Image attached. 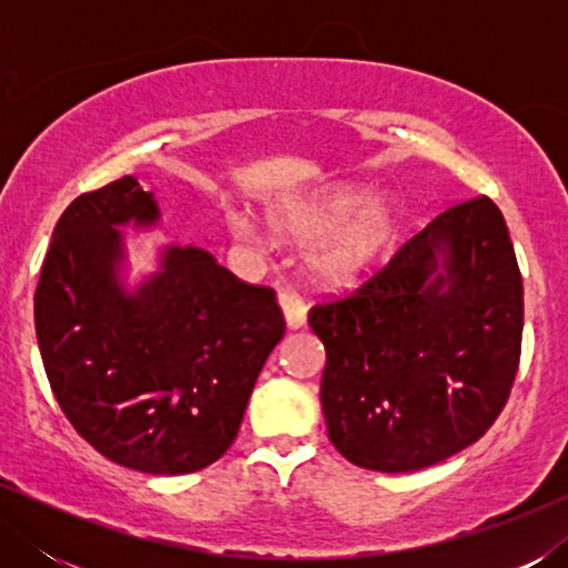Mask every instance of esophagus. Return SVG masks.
Instances as JSON below:
<instances>
[{
	"label": "esophagus",
	"mask_w": 568,
	"mask_h": 568,
	"mask_svg": "<svg viewBox=\"0 0 568 568\" xmlns=\"http://www.w3.org/2000/svg\"><path fill=\"white\" fill-rule=\"evenodd\" d=\"M278 305H282V313L286 317V325H290L292 331H297V328H302V325H305V321H307V305H305V300H302L297 292L284 290L282 294H278Z\"/></svg>",
	"instance_id": "obj_1"
}]
</instances>
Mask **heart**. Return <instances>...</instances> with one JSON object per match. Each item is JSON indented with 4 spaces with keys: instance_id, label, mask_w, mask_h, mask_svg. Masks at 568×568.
<instances>
[{
    "instance_id": "obj_1",
    "label": "heart",
    "mask_w": 568,
    "mask_h": 568,
    "mask_svg": "<svg viewBox=\"0 0 568 568\" xmlns=\"http://www.w3.org/2000/svg\"><path fill=\"white\" fill-rule=\"evenodd\" d=\"M271 222L286 237L315 243L310 266L321 282L348 286L367 276L395 240L398 206L387 196L364 199L362 191L341 189L282 201L271 209ZM224 224L245 243L268 245L274 240L268 222L251 209H227Z\"/></svg>"
}]
</instances>
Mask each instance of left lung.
<instances>
[{
  "label": "left lung",
  "instance_id": "8db88e82",
  "mask_svg": "<svg viewBox=\"0 0 568 568\" xmlns=\"http://www.w3.org/2000/svg\"><path fill=\"white\" fill-rule=\"evenodd\" d=\"M523 310L515 245L488 196L445 209L354 294L315 305L338 453L408 473L484 437L515 385Z\"/></svg>",
  "mask_w": 568,
  "mask_h": 568
}]
</instances>
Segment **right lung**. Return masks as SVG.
Listing matches in <instances>:
<instances>
[{
	"mask_svg": "<svg viewBox=\"0 0 568 568\" xmlns=\"http://www.w3.org/2000/svg\"><path fill=\"white\" fill-rule=\"evenodd\" d=\"M158 220L134 175L77 196L45 253L36 336L82 439L123 468L181 476L235 442L286 323L274 290L240 282L193 245L168 247L158 274L129 292L119 227Z\"/></svg>",
	"mask_w": 568,
	"mask_h": 568,
	"instance_id": "1",
	"label": "right lung"
}]
</instances>
